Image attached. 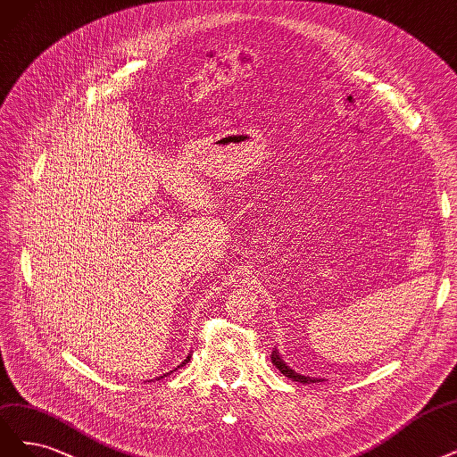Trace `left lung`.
I'll use <instances>...</instances> for the list:
<instances>
[{"label": "left lung", "mask_w": 457, "mask_h": 457, "mask_svg": "<svg viewBox=\"0 0 457 457\" xmlns=\"http://www.w3.org/2000/svg\"><path fill=\"white\" fill-rule=\"evenodd\" d=\"M272 363L278 367V370L283 374V376H287V378H291L293 382H301V384H316V382H323L321 378H312V376H303V374H298V372H295L286 361L281 359V355H279V352L274 348L272 350Z\"/></svg>", "instance_id": "8db88e82"}]
</instances>
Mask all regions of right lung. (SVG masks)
Returning <instances> with one entry per match:
<instances>
[{
  "mask_svg": "<svg viewBox=\"0 0 457 457\" xmlns=\"http://www.w3.org/2000/svg\"><path fill=\"white\" fill-rule=\"evenodd\" d=\"M188 361H191V353H188V355H187V359H185V361H183V363H181V365H179V367H183V365H187V363H188ZM179 367H178V369H179ZM164 376H166V374H164ZM164 376H161V378H164Z\"/></svg>",
  "mask_w": 457,
  "mask_h": 457,
  "instance_id": "right-lung-1",
  "label": "right lung"
}]
</instances>
